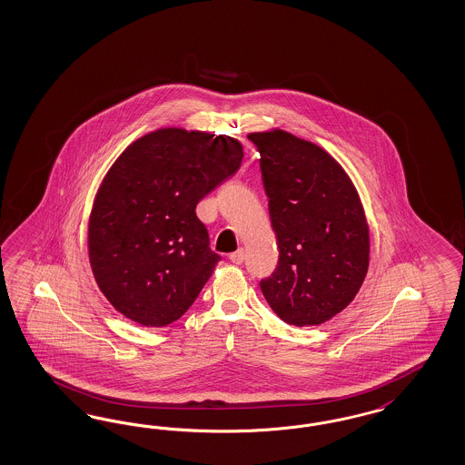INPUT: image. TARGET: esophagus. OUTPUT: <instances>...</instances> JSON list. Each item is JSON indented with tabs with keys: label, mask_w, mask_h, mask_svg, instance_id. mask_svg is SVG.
I'll use <instances>...</instances> for the list:
<instances>
[{
	"label": "esophagus",
	"mask_w": 465,
	"mask_h": 465,
	"mask_svg": "<svg viewBox=\"0 0 465 465\" xmlns=\"http://www.w3.org/2000/svg\"><path fill=\"white\" fill-rule=\"evenodd\" d=\"M229 260L232 262V263H236V265H240V263H242L244 262V250L242 248H240L238 252H234V253H231L229 255Z\"/></svg>",
	"instance_id": "esophagus-1"
}]
</instances>
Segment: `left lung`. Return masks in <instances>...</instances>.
Segmentation results:
<instances>
[{"mask_svg": "<svg viewBox=\"0 0 465 465\" xmlns=\"http://www.w3.org/2000/svg\"><path fill=\"white\" fill-rule=\"evenodd\" d=\"M248 138L260 152L279 246L262 292L285 323L322 325L356 298L368 273L370 227L358 190L313 142L279 128Z\"/></svg>", "mask_w": 465, "mask_h": 465, "instance_id": "8db88e82", "label": "left lung"}]
</instances>
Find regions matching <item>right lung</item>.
Segmentation results:
<instances>
[{"label":"right lung","mask_w":465,"mask_h":465,"mask_svg":"<svg viewBox=\"0 0 465 465\" xmlns=\"http://www.w3.org/2000/svg\"><path fill=\"white\" fill-rule=\"evenodd\" d=\"M241 161L236 138L184 128L123 150L97 190L87 241L94 279L121 315L165 327L193 304L221 260L196 203Z\"/></svg>","instance_id":"1"}]
</instances>
